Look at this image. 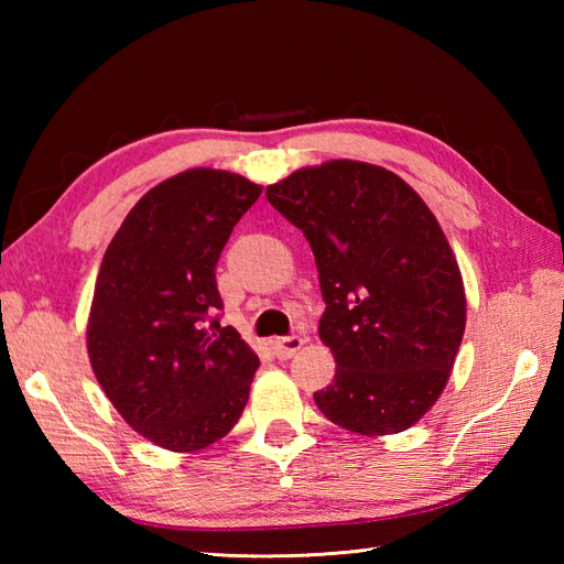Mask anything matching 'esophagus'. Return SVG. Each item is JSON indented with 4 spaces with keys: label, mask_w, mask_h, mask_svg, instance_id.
I'll list each match as a JSON object with an SVG mask.
<instances>
[{
    "label": "esophagus",
    "mask_w": 564,
    "mask_h": 564,
    "mask_svg": "<svg viewBox=\"0 0 564 564\" xmlns=\"http://www.w3.org/2000/svg\"><path fill=\"white\" fill-rule=\"evenodd\" d=\"M303 344H305V339L297 337V334H293V337L275 339L273 341V354H275V358H279V361H289L291 356H295L297 351L303 349Z\"/></svg>",
    "instance_id": "esophagus-1"
}]
</instances>
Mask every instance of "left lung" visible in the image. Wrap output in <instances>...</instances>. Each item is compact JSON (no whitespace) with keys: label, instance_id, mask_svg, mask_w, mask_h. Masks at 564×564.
<instances>
[{"label":"left lung","instance_id":"1","mask_svg":"<svg viewBox=\"0 0 564 564\" xmlns=\"http://www.w3.org/2000/svg\"><path fill=\"white\" fill-rule=\"evenodd\" d=\"M313 247L325 315L319 339L337 361L315 392L329 422L354 434H400L443 392L465 332L458 261L416 191L382 166L334 160L267 188Z\"/></svg>","mask_w":564,"mask_h":564}]
</instances>
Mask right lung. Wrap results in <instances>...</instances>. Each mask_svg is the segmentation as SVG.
<instances>
[{
  "mask_svg": "<svg viewBox=\"0 0 564 564\" xmlns=\"http://www.w3.org/2000/svg\"><path fill=\"white\" fill-rule=\"evenodd\" d=\"M261 188L186 170L135 203L104 254L87 325L94 376L118 414L166 451L208 448L249 400L259 356L215 315V267Z\"/></svg>",
  "mask_w": 564,
  "mask_h": 564,
  "instance_id": "add662e5",
  "label": "right lung"
}]
</instances>
